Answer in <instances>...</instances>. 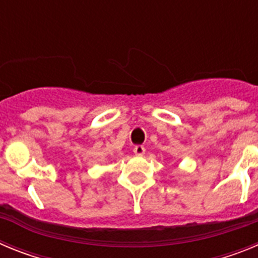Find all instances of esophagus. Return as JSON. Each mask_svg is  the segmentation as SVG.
<instances>
[{"label": "esophagus", "instance_id": "34e87169", "mask_svg": "<svg viewBox=\"0 0 258 258\" xmlns=\"http://www.w3.org/2000/svg\"><path fill=\"white\" fill-rule=\"evenodd\" d=\"M133 151H134V154L138 155V156H142V155H145L146 149L143 147V146L140 145V146H136V147L133 149Z\"/></svg>", "mask_w": 258, "mask_h": 258}]
</instances>
